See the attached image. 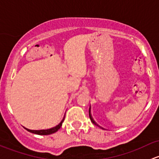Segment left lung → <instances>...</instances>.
<instances>
[{
	"label": "left lung",
	"instance_id": "obj_1",
	"mask_svg": "<svg viewBox=\"0 0 159 159\" xmlns=\"http://www.w3.org/2000/svg\"><path fill=\"white\" fill-rule=\"evenodd\" d=\"M89 117H90V119H91V122L93 123V124L94 125H97L98 127H99V128H101V129H103V128L102 127H101L100 125H98L97 124V123L95 122V121H94V120L93 119V118H92V116H91V106H90V108H89Z\"/></svg>",
	"mask_w": 159,
	"mask_h": 159
}]
</instances>
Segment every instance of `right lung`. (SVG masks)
<instances>
[{
  "label": "right lung",
  "instance_id": "add662e5",
  "mask_svg": "<svg viewBox=\"0 0 159 159\" xmlns=\"http://www.w3.org/2000/svg\"><path fill=\"white\" fill-rule=\"evenodd\" d=\"M65 116H64L63 119L61 121V122L59 123L58 125H57L54 126V127L51 128V129H41V130H30V129H27V128H25V129H26L27 131H29V132L34 133V134H40V135H48V134H53V133H55L56 131H57L61 129V127L62 125V123H63L64 120H65Z\"/></svg>",
  "mask_w": 159,
  "mask_h": 159
}]
</instances>
